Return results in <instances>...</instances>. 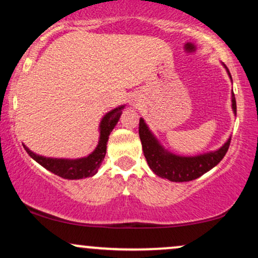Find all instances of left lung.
<instances>
[{"label": "left lung", "mask_w": 258, "mask_h": 258, "mask_svg": "<svg viewBox=\"0 0 258 258\" xmlns=\"http://www.w3.org/2000/svg\"><path fill=\"white\" fill-rule=\"evenodd\" d=\"M226 68L228 75L230 76L229 70ZM232 109L236 115V102L232 92ZM139 138L142 142L144 156L148 165L156 176L166 178L171 182H189L199 178L207 171L214 168L222 159L224 158L230 144V137L220 149L215 152H209L195 156H180L170 153L160 144L153 132L143 119H139Z\"/></svg>", "instance_id": "1"}]
</instances>
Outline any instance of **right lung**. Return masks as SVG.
Returning <instances> with one entry per match:
<instances>
[{
    "label": "right lung",
    "instance_id": "right-lung-1",
    "mask_svg": "<svg viewBox=\"0 0 258 258\" xmlns=\"http://www.w3.org/2000/svg\"><path fill=\"white\" fill-rule=\"evenodd\" d=\"M125 105H120L112 109L103 116L99 123V141L98 146L90 155L80 159H57L46 158V156L37 155L31 152L28 147L24 146L26 153L31 156L35 161L38 162L46 170L57 174L65 179H81L92 177L97 173L98 168L102 165L106 153V143H108L109 135L119 122V119L122 114V109Z\"/></svg>",
    "mask_w": 258,
    "mask_h": 258
}]
</instances>
